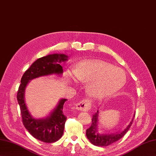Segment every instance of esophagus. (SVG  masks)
<instances>
[{
	"instance_id": "1",
	"label": "esophagus",
	"mask_w": 156,
	"mask_h": 156,
	"mask_svg": "<svg viewBox=\"0 0 156 156\" xmlns=\"http://www.w3.org/2000/svg\"><path fill=\"white\" fill-rule=\"evenodd\" d=\"M91 108V101L87 99H84L76 105V109L80 111H87Z\"/></svg>"
}]
</instances>
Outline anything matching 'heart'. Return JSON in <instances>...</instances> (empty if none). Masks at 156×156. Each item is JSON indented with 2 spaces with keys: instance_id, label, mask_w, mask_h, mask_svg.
<instances>
[{
  "instance_id": "1",
  "label": "heart",
  "mask_w": 156,
  "mask_h": 156,
  "mask_svg": "<svg viewBox=\"0 0 156 156\" xmlns=\"http://www.w3.org/2000/svg\"><path fill=\"white\" fill-rule=\"evenodd\" d=\"M74 77L82 83H88L89 92L97 98H105L116 93L125 85L126 76L124 72L108 63L101 61H83L73 70ZM69 80L74 79L70 73L66 74Z\"/></svg>"
}]
</instances>
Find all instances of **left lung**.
I'll return each instance as SVG.
<instances>
[{
  "label": "left lung",
  "mask_w": 156,
  "mask_h": 156,
  "mask_svg": "<svg viewBox=\"0 0 156 156\" xmlns=\"http://www.w3.org/2000/svg\"><path fill=\"white\" fill-rule=\"evenodd\" d=\"M135 116V115H134ZM98 119V111L93 115L92 119H91V125L89 129L86 130V136L88 138L90 142L92 144L97 146H107L111 144L118 141L122 137L125 135L128 130H129L132 123L133 122V119L126 129L122 131L121 133L115 134H102L100 135L97 133V125Z\"/></svg>",
  "instance_id": "8db88e82"
}]
</instances>
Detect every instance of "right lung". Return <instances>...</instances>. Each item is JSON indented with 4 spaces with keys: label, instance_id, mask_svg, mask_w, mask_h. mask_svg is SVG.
<instances>
[{
    "label": "right lung",
    "instance_id": "right-lung-1",
    "mask_svg": "<svg viewBox=\"0 0 156 156\" xmlns=\"http://www.w3.org/2000/svg\"><path fill=\"white\" fill-rule=\"evenodd\" d=\"M67 58L63 54H53L38 58L23 74L17 93L23 125L32 136L45 143H53L62 137L67 118L63 114V105L67 99H61L49 117L36 120L31 117L26 105L25 88L30 80L52 74H62V67L59 63L67 61Z\"/></svg>",
    "mask_w": 156,
    "mask_h": 156
}]
</instances>
